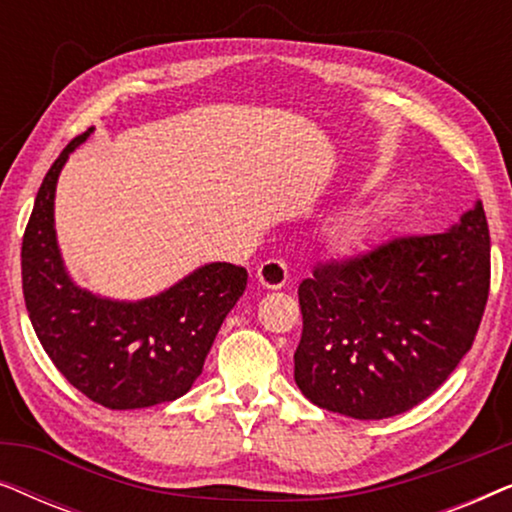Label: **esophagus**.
<instances>
[{
	"label": "esophagus",
	"instance_id": "esophagus-1",
	"mask_svg": "<svg viewBox=\"0 0 512 512\" xmlns=\"http://www.w3.org/2000/svg\"><path fill=\"white\" fill-rule=\"evenodd\" d=\"M256 277L265 289H282V286L289 282V268H286V263L279 261V258H268V261L258 265Z\"/></svg>",
	"mask_w": 512,
	"mask_h": 512
}]
</instances>
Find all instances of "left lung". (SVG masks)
I'll return each mask as SVG.
<instances>
[{
	"label": "left lung",
	"mask_w": 512,
	"mask_h": 512,
	"mask_svg": "<svg viewBox=\"0 0 512 512\" xmlns=\"http://www.w3.org/2000/svg\"><path fill=\"white\" fill-rule=\"evenodd\" d=\"M487 296L482 202L445 233L394 237L368 254L314 265L298 286L296 384L345 417L408 412L471 349Z\"/></svg>",
	"instance_id": "8db88e82"
}]
</instances>
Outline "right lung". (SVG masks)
<instances>
[{"label":"right lung","mask_w":512,"mask_h":512,"mask_svg":"<svg viewBox=\"0 0 512 512\" xmlns=\"http://www.w3.org/2000/svg\"><path fill=\"white\" fill-rule=\"evenodd\" d=\"M90 132L74 137L41 181L20 251L25 307L48 359L83 396L109 410L151 408L193 387L223 319L247 289V270L202 265L137 303L79 289L62 265L53 200L62 165Z\"/></svg>","instance_id":"1"}]
</instances>
